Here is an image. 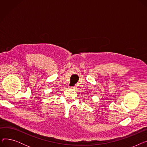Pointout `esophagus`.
<instances>
[{"mask_svg": "<svg viewBox=\"0 0 147 147\" xmlns=\"http://www.w3.org/2000/svg\"><path fill=\"white\" fill-rule=\"evenodd\" d=\"M71 89H76V88H76V86H74V87H71Z\"/></svg>", "mask_w": 147, "mask_h": 147, "instance_id": "34e87169", "label": "esophagus"}]
</instances>
